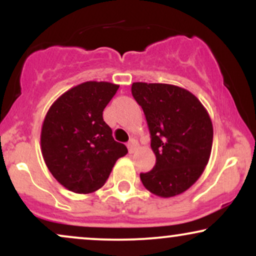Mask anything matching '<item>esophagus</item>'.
Returning a JSON list of instances; mask_svg holds the SVG:
<instances>
[{
    "label": "esophagus",
    "mask_w": 256,
    "mask_h": 256,
    "mask_svg": "<svg viewBox=\"0 0 256 256\" xmlns=\"http://www.w3.org/2000/svg\"><path fill=\"white\" fill-rule=\"evenodd\" d=\"M136 146H137V140H134V138H131L130 142L128 143V152H130V154H132V152H134V149H136Z\"/></svg>",
    "instance_id": "34e87169"
}]
</instances>
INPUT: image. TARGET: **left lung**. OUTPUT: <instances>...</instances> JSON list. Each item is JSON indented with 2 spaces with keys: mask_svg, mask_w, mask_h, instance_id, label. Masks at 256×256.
Instances as JSON below:
<instances>
[{
  "mask_svg": "<svg viewBox=\"0 0 256 256\" xmlns=\"http://www.w3.org/2000/svg\"><path fill=\"white\" fill-rule=\"evenodd\" d=\"M142 107L156 156L154 168L140 173L146 190L160 198L186 192L204 173L213 144L210 114L190 91L171 84L142 83L131 86Z\"/></svg>",
  "mask_w": 256,
  "mask_h": 256,
  "instance_id": "obj_1",
  "label": "left lung"
}]
</instances>
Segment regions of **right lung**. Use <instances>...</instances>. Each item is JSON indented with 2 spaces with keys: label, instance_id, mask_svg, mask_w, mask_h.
Masks as SVG:
<instances>
[{
  "label": "right lung",
  "instance_id": "obj_1",
  "mask_svg": "<svg viewBox=\"0 0 256 256\" xmlns=\"http://www.w3.org/2000/svg\"><path fill=\"white\" fill-rule=\"evenodd\" d=\"M119 85L85 82L62 94L49 108L40 131L46 167L70 192L89 194L104 186L119 158L128 154L104 122V110Z\"/></svg>",
  "mask_w": 256,
  "mask_h": 256
}]
</instances>
